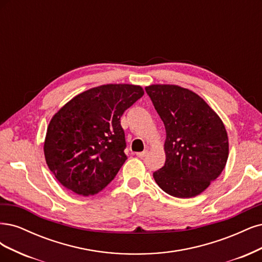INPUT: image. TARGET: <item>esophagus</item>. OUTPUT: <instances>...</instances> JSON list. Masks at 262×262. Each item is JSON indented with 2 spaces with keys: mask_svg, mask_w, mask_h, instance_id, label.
I'll return each mask as SVG.
<instances>
[{
  "mask_svg": "<svg viewBox=\"0 0 262 262\" xmlns=\"http://www.w3.org/2000/svg\"><path fill=\"white\" fill-rule=\"evenodd\" d=\"M136 156H137L138 158H141V159L145 158V157L147 156V150H146V151H142V152H137Z\"/></svg>",
  "mask_w": 262,
  "mask_h": 262,
  "instance_id": "esophagus-1",
  "label": "esophagus"
}]
</instances>
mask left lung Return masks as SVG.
I'll list each match as a JSON object with an SVG mask.
<instances>
[{
    "label": "left lung",
    "instance_id": "obj_1",
    "mask_svg": "<svg viewBox=\"0 0 262 262\" xmlns=\"http://www.w3.org/2000/svg\"><path fill=\"white\" fill-rule=\"evenodd\" d=\"M146 92L165 126V163L156 183L177 198H191L224 170L229 139L224 124L195 92L174 85H151Z\"/></svg>",
    "mask_w": 262,
    "mask_h": 262
}]
</instances>
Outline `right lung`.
<instances>
[{
    "mask_svg": "<svg viewBox=\"0 0 262 262\" xmlns=\"http://www.w3.org/2000/svg\"><path fill=\"white\" fill-rule=\"evenodd\" d=\"M142 96L140 86L110 83L79 94L55 113L43 149L64 187L92 196L113 181L127 159L121 116Z\"/></svg>",
    "mask_w": 262,
    "mask_h": 262,
    "instance_id": "right-lung-1",
    "label": "right lung"
}]
</instances>
